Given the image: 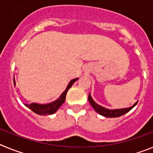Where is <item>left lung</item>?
Segmentation results:
<instances>
[{
	"instance_id": "left-lung-1",
	"label": "left lung",
	"mask_w": 153,
	"mask_h": 153,
	"mask_svg": "<svg viewBox=\"0 0 153 153\" xmlns=\"http://www.w3.org/2000/svg\"><path fill=\"white\" fill-rule=\"evenodd\" d=\"M88 100L89 102H90V105L93 106L94 110H95L97 113H99V114L102 116V117H110V118L121 117V116H123V115L126 114V113H127L129 111H130L131 109L134 107L138 102H136L132 106L128 108H124V109H106V108L105 107H102V106H100L99 104H97V102L93 100V98L91 97V95H90V93H89Z\"/></svg>"
}]
</instances>
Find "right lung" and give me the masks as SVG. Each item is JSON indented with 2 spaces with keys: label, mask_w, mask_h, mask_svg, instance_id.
<instances>
[{
  "label": "right lung",
  "mask_w": 153,
  "mask_h": 153,
  "mask_svg": "<svg viewBox=\"0 0 153 153\" xmlns=\"http://www.w3.org/2000/svg\"><path fill=\"white\" fill-rule=\"evenodd\" d=\"M77 79L78 78L71 79V80L70 81V83H68V85H67L66 90L63 92V93L60 96V97L55 101H53V102L47 104H40L36 103V102H32V103L30 104H24V105H25L27 107L29 108L30 109H31L33 113H36V114L38 115H40V116H47V115L53 114V113H55L57 111L58 109H59V108L61 106L62 104L65 102L67 91H68L69 89L72 86V85L74 84ZM13 81H14V78H13ZM14 84H16L15 82H14Z\"/></svg>",
  "instance_id": "obj_1"
}]
</instances>
